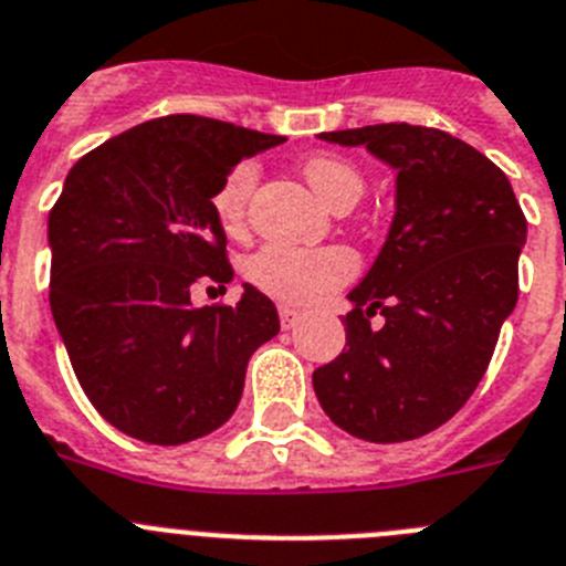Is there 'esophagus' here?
Segmentation results:
<instances>
[{
  "mask_svg": "<svg viewBox=\"0 0 566 566\" xmlns=\"http://www.w3.org/2000/svg\"><path fill=\"white\" fill-rule=\"evenodd\" d=\"M279 318H282V327L284 331H293L298 322H302V311H296V307H290V304H282L279 307Z\"/></svg>",
  "mask_w": 566,
  "mask_h": 566,
  "instance_id": "1",
  "label": "esophagus"
}]
</instances>
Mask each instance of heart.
<instances>
[{"label":"heart","mask_w":566,"mask_h":566,"mask_svg":"<svg viewBox=\"0 0 566 566\" xmlns=\"http://www.w3.org/2000/svg\"><path fill=\"white\" fill-rule=\"evenodd\" d=\"M259 179L255 161H239L222 179V185L213 193L216 219L228 233H239L244 228L248 216V201L253 193V185ZM304 179L311 181L318 199L331 205L333 210L342 205H356L358 196L365 193V179L350 161L338 156H313L304 161ZM356 273V255L347 248H282L270 244L262 248L248 262V276L255 287L290 304H313L350 282Z\"/></svg>","instance_id":"b5f03b06"}]
</instances>
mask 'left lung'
I'll list each match as a JSON object with an SVG mask.
<instances>
[{
	"instance_id": "1",
	"label": "left lung",
	"mask_w": 566,
	"mask_h": 566,
	"mask_svg": "<svg viewBox=\"0 0 566 566\" xmlns=\"http://www.w3.org/2000/svg\"><path fill=\"white\" fill-rule=\"evenodd\" d=\"M396 170V213L367 276L347 293L342 356L313 373L333 424L392 444L427 436L473 396L518 302L527 219L475 147L419 125L318 134ZM376 312L386 316L370 328Z\"/></svg>"
}]
</instances>
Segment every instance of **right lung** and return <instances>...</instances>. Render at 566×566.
<instances>
[{
    "label": "right lung",
    "instance_id": "1",
    "mask_svg": "<svg viewBox=\"0 0 566 566\" xmlns=\"http://www.w3.org/2000/svg\"><path fill=\"white\" fill-rule=\"evenodd\" d=\"M282 142L176 113L71 167L48 216L51 313L91 405L130 439L174 447L219 430L250 356L279 333L253 284L233 307H193L190 290L233 279L216 188Z\"/></svg>",
    "mask_w": 566,
    "mask_h": 566
}]
</instances>
